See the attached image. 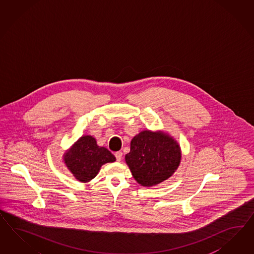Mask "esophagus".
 <instances>
[{"label":"esophagus","mask_w":254,"mask_h":254,"mask_svg":"<svg viewBox=\"0 0 254 254\" xmlns=\"http://www.w3.org/2000/svg\"><path fill=\"white\" fill-rule=\"evenodd\" d=\"M115 156H116V158H117V161L119 162V161H121V160H122L123 153H122V151H117V152L115 153Z\"/></svg>","instance_id":"34e87169"}]
</instances>
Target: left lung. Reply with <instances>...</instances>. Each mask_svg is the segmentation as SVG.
I'll return each mask as SVG.
<instances>
[{
  "mask_svg": "<svg viewBox=\"0 0 254 254\" xmlns=\"http://www.w3.org/2000/svg\"><path fill=\"white\" fill-rule=\"evenodd\" d=\"M180 148L164 133L145 130L132 138L130 151L126 155L133 178L144 187L157 185L169 179L178 169Z\"/></svg>",
  "mask_w": 254,
  "mask_h": 254,
  "instance_id": "1",
  "label": "left lung"
}]
</instances>
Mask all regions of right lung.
<instances>
[{"label":"right lung","instance_id":"right-lung-1","mask_svg":"<svg viewBox=\"0 0 254 254\" xmlns=\"http://www.w3.org/2000/svg\"><path fill=\"white\" fill-rule=\"evenodd\" d=\"M64 159L75 179L81 182L94 179L102 165L116 161L114 154L106 148L98 146L91 136L80 137Z\"/></svg>","mask_w":254,"mask_h":254}]
</instances>
